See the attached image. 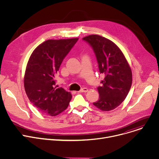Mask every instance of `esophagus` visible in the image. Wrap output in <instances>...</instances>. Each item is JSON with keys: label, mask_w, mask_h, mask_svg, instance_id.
<instances>
[{"label": "esophagus", "mask_w": 159, "mask_h": 159, "mask_svg": "<svg viewBox=\"0 0 159 159\" xmlns=\"http://www.w3.org/2000/svg\"><path fill=\"white\" fill-rule=\"evenodd\" d=\"M87 91H88L87 88H83L80 91H78V92H87Z\"/></svg>", "instance_id": "esophagus-1"}]
</instances>
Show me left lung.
I'll list each match as a JSON object with an SVG mask.
<instances>
[{
	"mask_svg": "<svg viewBox=\"0 0 159 159\" xmlns=\"http://www.w3.org/2000/svg\"><path fill=\"white\" fill-rule=\"evenodd\" d=\"M94 52L99 72L105 74L101 87H98L99 99L93 102L102 111L119 107L131 89L132 74L122 51L111 40L97 34L84 37Z\"/></svg>",
	"mask_w": 159,
	"mask_h": 159,
	"instance_id": "obj_1",
	"label": "left lung"
}]
</instances>
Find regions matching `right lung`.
I'll list each match as a JSON object with an SVG mask.
<instances>
[{"label":"right lung","mask_w":159,"mask_h":159,"mask_svg":"<svg viewBox=\"0 0 159 159\" xmlns=\"http://www.w3.org/2000/svg\"><path fill=\"white\" fill-rule=\"evenodd\" d=\"M78 39L48 40L33 51L27 64L24 88L31 102L42 113L56 116L66 109L72 95L54 87L55 74Z\"/></svg>","instance_id":"obj_1"}]
</instances>
